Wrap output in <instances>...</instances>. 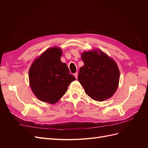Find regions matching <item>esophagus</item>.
<instances>
[{
  "mask_svg": "<svg viewBox=\"0 0 148 148\" xmlns=\"http://www.w3.org/2000/svg\"><path fill=\"white\" fill-rule=\"evenodd\" d=\"M74 76H75V77L76 78V79H77V78H78V73H77V72L75 73L74 74Z\"/></svg>",
  "mask_w": 148,
  "mask_h": 148,
  "instance_id": "1",
  "label": "esophagus"
}]
</instances>
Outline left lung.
Returning <instances> with one entry per match:
<instances>
[{"label": "left lung", "instance_id": "obj_1", "mask_svg": "<svg viewBox=\"0 0 148 148\" xmlns=\"http://www.w3.org/2000/svg\"><path fill=\"white\" fill-rule=\"evenodd\" d=\"M84 65L78 80L86 95L96 101L109 99L119 86L120 71L112 58L99 49L82 53Z\"/></svg>", "mask_w": 148, "mask_h": 148}]
</instances>
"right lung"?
I'll list each match as a JSON object with an SVG mask.
<instances>
[{"instance_id": "add662e5", "label": "right lung", "mask_w": 148, "mask_h": 148, "mask_svg": "<svg viewBox=\"0 0 148 148\" xmlns=\"http://www.w3.org/2000/svg\"><path fill=\"white\" fill-rule=\"evenodd\" d=\"M62 49H47L36 58L29 70V86L34 95L42 102L53 104L60 99L69 84L76 79L66 64L62 62Z\"/></svg>"}]
</instances>
